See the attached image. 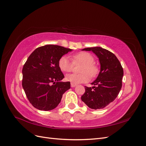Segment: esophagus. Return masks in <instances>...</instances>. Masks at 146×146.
I'll return each mask as SVG.
<instances>
[{
	"label": "esophagus",
	"instance_id": "1",
	"mask_svg": "<svg viewBox=\"0 0 146 146\" xmlns=\"http://www.w3.org/2000/svg\"><path fill=\"white\" fill-rule=\"evenodd\" d=\"M75 86H76V84H73V83H71V87H74Z\"/></svg>",
	"mask_w": 146,
	"mask_h": 146
}]
</instances>
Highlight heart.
<instances>
[{
    "label": "heart",
    "instance_id": "b5f03b06",
    "mask_svg": "<svg viewBox=\"0 0 146 146\" xmlns=\"http://www.w3.org/2000/svg\"><path fill=\"white\" fill-rule=\"evenodd\" d=\"M73 60L74 64H82L79 70L81 73L67 74L65 77L67 81L71 82L74 84L84 83L89 81L90 79V75L92 77H95L98 74V68L94 63V58L90 54L86 52L76 54L73 56ZM58 65L62 72H71L73 68V63L66 56H63L60 58L58 62Z\"/></svg>",
    "mask_w": 146,
    "mask_h": 146
}]
</instances>
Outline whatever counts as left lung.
Listing matches in <instances>:
<instances>
[{"label":"left lung","mask_w":146,"mask_h":146,"mask_svg":"<svg viewBox=\"0 0 146 146\" xmlns=\"http://www.w3.org/2000/svg\"><path fill=\"white\" fill-rule=\"evenodd\" d=\"M82 50L91 51L96 54L100 64V72L91 83L94 87L85 86L86 92L81 100L91 109H103L114 100L121 89L123 68L117 57L106 49L94 47Z\"/></svg>","instance_id":"left-lung-1"}]
</instances>
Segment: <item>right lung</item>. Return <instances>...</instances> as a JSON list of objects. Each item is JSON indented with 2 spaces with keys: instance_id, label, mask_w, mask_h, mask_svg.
I'll return each mask as SVG.
<instances>
[{
  "instance_id": "right-lung-1",
  "label": "right lung",
  "mask_w": 146,
  "mask_h": 146,
  "mask_svg": "<svg viewBox=\"0 0 146 146\" xmlns=\"http://www.w3.org/2000/svg\"><path fill=\"white\" fill-rule=\"evenodd\" d=\"M72 49L54 44L39 47L29 56L23 68L22 85L32 105L50 111L60 103L62 95L70 89L58 65L60 58Z\"/></svg>"
}]
</instances>
